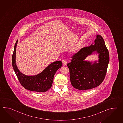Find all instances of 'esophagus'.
I'll return each instance as SVG.
<instances>
[{
  "instance_id": "obj_1",
  "label": "esophagus",
  "mask_w": 123,
  "mask_h": 123,
  "mask_svg": "<svg viewBox=\"0 0 123 123\" xmlns=\"http://www.w3.org/2000/svg\"><path fill=\"white\" fill-rule=\"evenodd\" d=\"M63 66H66L67 65V61L65 59H63L62 60Z\"/></svg>"
}]
</instances>
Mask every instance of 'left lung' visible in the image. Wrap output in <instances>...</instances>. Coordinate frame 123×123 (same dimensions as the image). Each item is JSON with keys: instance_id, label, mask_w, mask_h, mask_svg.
<instances>
[{"instance_id": "left-lung-1", "label": "left lung", "mask_w": 123, "mask_h": 123, "mask_svg": "<svg viewBox=\"0 0 123 123\" xmlns=\"http://www.w3.org/2000/svg\"><path fill=\"white\" fill-rule=\"evenodd\" d=\"M96 52L99 54V62L93 64L84 60L88 55ZM67 64L70 71L71 85L75 89L84 90L98 86L103 81L109 63V55L103 38L97 35L94 44L82 48L71 57Z\"/></svg>"}]
</instances>
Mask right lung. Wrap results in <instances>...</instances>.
I'll use <instances>...</instances> for the list:
<instances>
[{"label":"right lung","instance_id":"right-lung-1","mask_svg":"<svg viewBox=\"0 0 123 123\" xmlns=\"http://www.w3.org/2000/svg\"><path fill=\"white\" fill-rule=\"evenodd\" d=\"M18 41V40H17L14 47L12 62L14 71L20 83L23 87L28 90L40 92H46L52 87L55 73L62 66V61H56L52 63L43 71L36 75H25L19 71L16 64L15 55Z\"/></svg>","mask_w":123,"mask_h":123}]
</instances>
